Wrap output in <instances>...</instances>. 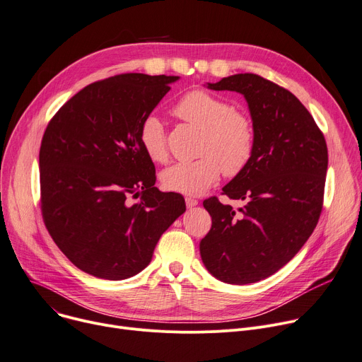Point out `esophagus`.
I'll return each instance as SVG.
<instances>
[{
    "label": "esophagus",
    "mask_w": 362,
    "mask_h": 362,
    "mask_svg": "<svg viewBox=\"0 0 362 362\" xmlns=\"http://www.w3.org/2000/svg\"><path fill=\"white\" fill-rule=\"evenodd\" d=\"M185 202H186L187 208H192V206H197V205H198V199H195V198H190V197L185 198Z\"/></svg>",
    "instance_id": "34e87169"
}]
</instances>
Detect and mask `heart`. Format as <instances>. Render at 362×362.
Here are the masks:
<instances>
[{
	"label": "heart",
	"mask_w": 362,
	"mask_h": 362,
	"mask_svg": "<svg viewBox=\"0 0 362 362\" xmlns=\"http://www.w3.org/2000/svg\"><path fill=\"white\" fill-rule=\"evenodd\" d=\"M173 113L201 129L195 161L177 163L161 172V185L182 195H201L220 179L242 173L255 150V129L249 116L234 110L228 102L205 90L186 93L173 107ZM144 153L154 163L167 160L165 132L157 116L144 119L139 128Z\"/></svg>",
	"instance_id": "obj_1"
}]
</instances>
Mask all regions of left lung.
I'll list each match as a JSON object with an SVG mask.
<instances>
[{"instance_id": "obj_1", "label": "left lung", "mask_w": 362, "mask_h": 362, "mask_svg": "<svg viewBox=\"0 0 362 362\" xmlns=\"http://www.w3.org/2000/svg\"><path fill=\"white\" fill-rule=\"evenodd\" d=\"M206 87L245 95L255 150L245 170L223 187V195L245 205L234 209L215 197L204 201L212 226L201 240V257L216 279L253 284L290 262L316 228L327 170L326 141L291 91L260 76L234 74Z\"/></svg>"}]
</instances>
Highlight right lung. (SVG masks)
<instances>
[{
    "mask_svg": "<svg viewBox=\"0 0 362 362\" xmlns=\"http://www.w3.org/2000/svg\"><path fill=\"white\" fill-rule=\"evenodd\" d=\"M120 74L80 90L47 124L39 153L45 226L61 252L93 276L120 281L151 262L161 234L186 211L160 192L139 128L177 81ZM141 194L131 206L127 198Z\"/></svg>",
    "mask_w": 362,
    "mask_h": 362,
    "instance_id": "add662e5",
    "label": "right lung"
}]
</instances>
